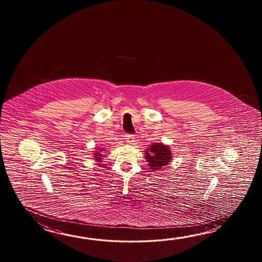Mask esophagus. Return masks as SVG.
<instances>
[{
    "mask_svg": "<svg viewBox=\"0 0 262 262\" xmlns=\"http://www.w3.org/2000/svg\"><path fill=\"white\" fill-rule=\"evenodd\" d=\"M125 139H126L127 142L131 143V142H133L134 140H135V135H133V134H126L125 135Z\"/></svg>",
    "mask_w": 262,
    "mask_h": 262,
    "instance_id": "34e87169",
    "label": "esophagus"
}]
</instances>
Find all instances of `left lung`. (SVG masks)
<instances>
[{
  "label": "left lung",
  "instance_id": "left-lung-1",
  "mask_svg": "<svg viewBox=\"0 0 262 262\" xmlns=\"http://www.w3.org/2000/svg\"><path fill=\"white\" fill-rule=\"evenodd\" d=\"M145 155V157L149 163V166L154 170L166 166L171 159V155L168 147L160 143L151 145Z\"/></svg>",
  "mask_w": 262,
  "mask_h": 262
}]
</instances>
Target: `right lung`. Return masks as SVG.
I'll return each mask as SVG.
<instances>
[{
    "mask_svg": "<svg viewBox=\"0 0 262 262\" xmlns=\"http://www.w3.org/2000/svg\"><path fill=\"white\" fill-rule=\"evenodd\" d=\"M95 158H96V160H97V161H101V159H102V158H101V157H102V156H99V155H98V154H95Z\"/></svg>",
    "mask_w": 262,
    "mask_h": 262,
    "instance_id": "obj_1",
    "label": "right lung"
}]
</instances>
